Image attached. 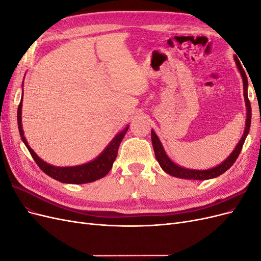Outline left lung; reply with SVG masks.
<instances>
[{
  "mask_svg": "<svg viewBox=\"0 0 261 261\" xmlns=\"http://www.w3.org/2000/svg\"><path fill=\"white\" fill-rule=\"evenodd\" d=\"M236 66H238L241 76L243 78V86H244V99H245V105H246V123H245V129L242 138L240 139L239 144L236 145L235 149L232 151V153L228 155L226 159L218 164L217 167L211 168L208 170H194V169H186L180 167V165L176 164L173 162L169 155L165 152V150L161 144V141L159 137L156 136V134L153 129H151V140H152V146L154 150V154H155V159L159 162L160 167L162 170L168 173V174L178 177V178H184V179H195V180H203V179H210V178H215L217 176H220L221 174H223L225 171L230 169L233 163L238 159L239 154L241 153V150L243 148V145L245 143V139H246L249 128H250V122H251V107H250V102L248 100V81H247V76L245 70L243 69L242 65L240 64V61L234 58Z\"/></svg>",
  "mask_w": 261,
  "mask_h": 261,
  "instance_id": "obj_1",
  "label": "left lung"
}]
</instances>
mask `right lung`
<instances>
[{
	"label": "right lung",
	"mask_w": 261,
	"mask_h": 261,
	"mask_svg": "<svg viewBox=\"0 0 261 261\" xmlns=\"http://www.w3.org/2000/svg\"><path fill=\"white\" fill-rule=\"evenodd\" d=\"M21 108H22V94H21V100L17 110V123H18V129H19L22 143L26 145L30 154L33 155L34 160L39 165V168H40L46 175H49L52 178L66 184H86V183H91V181L105 177L110 172V170L112 169L113 162L115 161L116 155H117L118 147H120L121 141L124 138L126 132H127L129 127L127 125L122 132L116 134V136L110 141L109 145L105 148L103 151H102L96 159H93L92 161L85 164L76 165V167H55V165L49 164L45 161H43L41 158H39L34 150L29 147L27 140L25 138V134H23V130H22Z\"/></svg>",
	"instance_id": "right-lung-1"
}]
</instances>
